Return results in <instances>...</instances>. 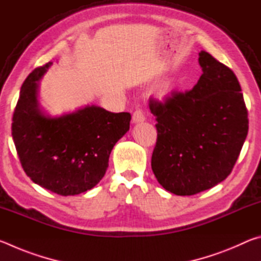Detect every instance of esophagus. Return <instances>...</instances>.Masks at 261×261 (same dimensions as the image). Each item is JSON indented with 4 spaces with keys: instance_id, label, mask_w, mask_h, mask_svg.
<instances>
[{
    "instance_id": "esophagus-1",
    "label": "esophagus",
    "mask_w": 261,
    "mask_h": 261,
    "mask_svg": "<svg viewBox=\"0 0 261 261\" xmlns=\"http://www.w3.org/2000/svg\"><path fill=\"white\" fill-rule=\"evenodd\" d=\"M132 121L135 123H140V122H144L145 121V114L143 113V110L140 109H137L136 112L132 115Z\"/></svg>"
}]
</instances>
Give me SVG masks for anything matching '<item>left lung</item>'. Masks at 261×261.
I'll list each match as a JSON object with an SVG mask.
<instances>
[{
    "mask_svg": "<svg viewBox=\"0 0 261 261\" xmlns=\"http://www.w3.org/2000/svg\"><path fill=\"white\" fill-rule=\"evenodd\" d=\"M192 90L149 99L158 138L152 170L167 191L192 196L231 173L249 130L247 109L236 74L207 51Z\"/></svg>",
    "mask_w": 261,
    "mask_h": 261,
    "instance_id": "obj_1",
    "label": "left lung"
}]
</instances>
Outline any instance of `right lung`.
Masks as SVG:
<instances>
[{
	"label": "right lung",
	"instance_id": "1",
	"mask_svg": "<svg viewBox=\"0 0 261 261\" xmlns=\"http://www.w3.org/2000/svg\"><path fill=\"white\" fill-rule=\"evenodd\" d=\"M51 62L35 68L23 83L11 134L26 175L61 196L91 190L106 174L115 144L130 127V113L86 106L60 117L46 116L37 100L38 81Z\"/></svg>",
	"mask_w": 261,
	"mask_h": 261
}]
</instances>
